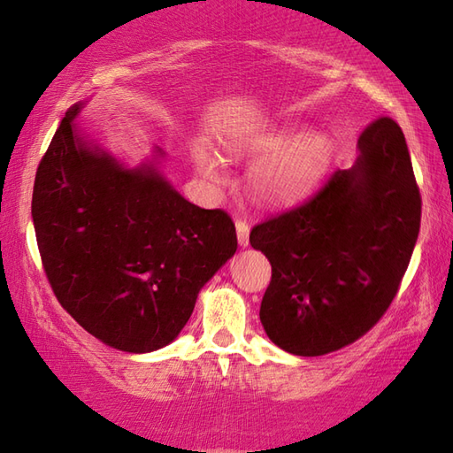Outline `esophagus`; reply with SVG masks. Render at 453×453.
<instances>
[{"label":"esophagus","instance_id":"obj_1","mask_svg":"<svg viewBox=\"0 0 453 453\" xmlns=\"http://www.w3.org/2000/svg\"><path fill=\"white\" fill-rule=\"evenodd\" d=\"M235 229H237V241L241 247H249V224L245 222V219H237L235 222Z\"/></svg>","mask_w":453,"mask_h":453}]
</instances>
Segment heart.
<instances>
[{"label": "heart", "instance_id": "1", "mask_svg": "<svg viewBox=\"0 0 453 453\" xmlns=\"http://www.w3.org/2000/svg\"><path fill=\"white\" fill-rule=\"evenodd\" d=\"M296 124H281L252 132L231 145V153L258 160L249 172L252 195L265 204H293L314 193L326 180L337 153V142L327 132H304ZM199 168L211 180H219L222 162L208 150L196 155Z\"/></svg>", "mask_w": 453, "mask_h": 453}]
</instances>
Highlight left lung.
Masks as SVG:
<instances>
[{"instance_id": "left-lung-1", "label": "left lung", "mask_w": 453, "mask_h": 453, "mask_svg": "<svg viewBox=\"0 0 453 453\" xmlns=\"http://www.w3.org/2000/svg\"><path fill=\"white\" fill-rule=\"evenodd\" d=\"M357 149L350 170H334L308 201L250 231L272 264L260 321L285 352L323 356L364 337L411 260L421 193L400 126L380 116Z\"/></svg>"}]
</instances>
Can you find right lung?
<instances>
[{
    "label": "right lung",
    "instance_id": "right-lung-1",
    "mask_svg": "<svg viewBox=\"0 0 453 453\" xmlns=\"http://www.w3.org/2000/svg\"><path fill=\"white\" fill-rule=\"evenodd\" d=\"M68 109L40 160L32 219L61 306L116 350L170 344L203 285L237 250L222 208L185 201L155 166L127 170L76 134Z\"/></svg>",
    "mask_w": 453,
    "mask_h": 453
}]
</instances>
